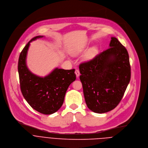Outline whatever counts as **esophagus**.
Returning <instances> with one entry per match:
<instances>
[{
	"label": "esophagus",
	"mask_w": 148,
	"mask_h": 148,
	"mask_svg": "<svg viewBox=\"0 0 148 148\" xmlns=\"http://www.w3.org/2000/svg\"><path fill=\"white\" fill-rule=\"evenodd\" d=\"M75 74H76L77 77V78H78V77L79 76V74H80L79 70H75Z\"/></svg>",
	"instance_id": "obj_1"
}]
</instances>
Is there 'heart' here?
<instances>
[{
    "instance_id": "heart-1",
    "label": "heart",
    "mask_w": 148,
    "mask_h": 148,
    "mask_svg": "<svg viewBox=\"0 0 148 148\" xmlns=\"http://www.w3.org/2000/svg\"><path fill=\"white\" fill-rule=\"evenodd\" d=\"M95 52H96V48L95 47H93L90 48L88 50L87 53H86V58H90L91 57H92L93 56Z\"/></svg>"
}]
</instances>
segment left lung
I'll use <instances>...</instances> for the list:
<instances>
[{
  "label": "left lung",
  "instance_id": "left-lung-1",
  "mask_svg": "<svg viewBox=\"0 0 148 148\" xmlns=\"http://www.w3.org/2000/svg\"><path fill=\"white\" fill-rule=\"evenodd\" d=\"M109 47L79 66L86 104L96 113L108 112L118 105L131 78L125 47L115 37L111 38Z\"/></svg>",
  "mask_w": 148,
  "mask_h": 148
}]
</instances>
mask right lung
Here are the masks:
<instances>
[{
	"label": "right lung",
	"instance_id": "add662e5",
	"mask_svg": "<svg viewBox=\"0 0 148 148\" xmlns=\"http://www.w3.org/2000/svg\"><path fill=\"white\" fill-rule=\"evenodd\" d=\"M44 37L33 38L23 49L18 63L20 84L22 94L28 104L43 114L56 112L62 106L69 85L75 80V69L55 68L44 77L32 73L27 66V56L30 43Z\"/></svg>",
	"mask_w": 148,
	"mask_h": 148
}]
</instances>
